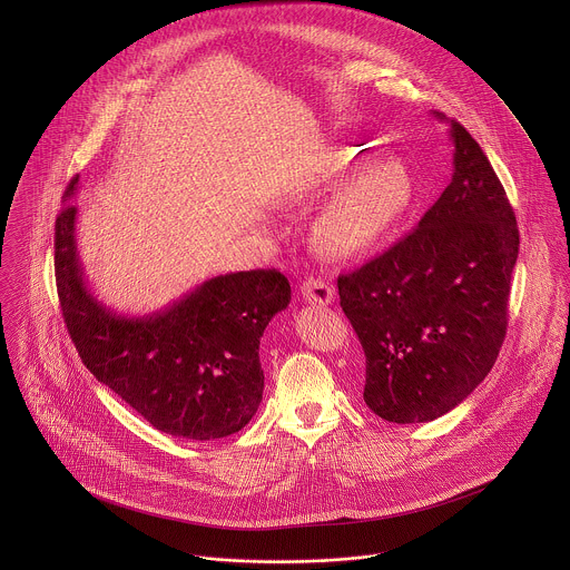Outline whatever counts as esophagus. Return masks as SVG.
Here are the masks:
<instances>
[{
	"mask_svg": "<svg viewBox=\"0 0 570 570\" xmlns=\"http://www.w3.org/2000/svg\"><path fill=\"white\" fill-rule=\"evenodd\" d=\"M301 294L309 305H331L335 298V289L321 278H305L301 283Z\"/></svg>",
	"mask_w": 570,
	"mask_h": 570,
	"instance_id": "obj_1",
	"label": "esophagus"
}]
</instances>
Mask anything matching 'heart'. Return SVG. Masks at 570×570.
<instances>
[{"instance_id":"heart-1","label":"heart","mask_w":570,"mask_h":570,"mask_svg":"<svg viewBox=\"0 0 570 570\" xmlns=\"http://www.w3.org/2000/svg\"><path fill=\"white\" fill-rule=\"evenodd\" d=\"M410 179L395 166H377L344 184L314 222V244L335 261L366 254L410 204Z\"/></svg>"}]
</instances>
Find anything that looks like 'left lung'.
Returning a JSON list of instances; mask_svg holds the SVG:
<instances>
[{
	"label": "left lung",
	"mask_w": 570,
	"mask_h": 570,
	"mask_svg": "<svg viewBox=\"0 0 570 570\" xmlns=\"http://www.w3.org/2000/svg\"><path fill=\"white\" fill-rule=\"evenodd\" d=\"M450 138L452 181L419 226L337 276L340 307L366 355L364 402L393 423L459 406L488 377L507 333L515 215L470 131L450 120Z\"/></svg>",
	"instance_id": "obj_1"
}]
</instances>
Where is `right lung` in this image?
I'll return each mask as SVG.
<instances>
[{
  "label": "right lung",
  "instance_id": "obj_1",
  "mask_svg": "<svg viewBox=\"0 0 570 570\" xmlns=\"http://www.w3.org/2000/svg\"><path fill=\"white\" fill-rule=\"evenodd\" d=\"M79 175L63 199L70 202ZM79 208L55 226V274L63 321L91 375L156 430L210 441L239 432L263 400L258 344L292 301L276 269L215 276L149 316H120L94 298L77 252Z\"/></svg>",
  "mask_w": 570,
  "mask_h": 570
}]
</instances>
